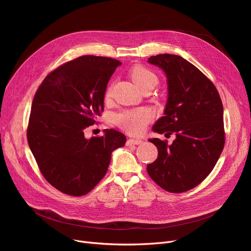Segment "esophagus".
<instances>
[{"instance_id":"esophagus-1","label":"esophagus","mask_w":251,"mask_h":251,"mask_svg":"<svg viewBox=\"0 0 251 251\" xmlns=\"http://www.w3.org/2000/svg\"><path fill=\"white\" fill-rule=\"evenodd\" d=\"M142 143V140L141 139H128L126 144L127 146H132V144H135V146H137V144H140Z\"/></svg>"}]
</instances>
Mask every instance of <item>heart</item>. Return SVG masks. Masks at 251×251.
I'll return each mask as SVG.
<instances>
[{
  "label": "heart",
  "instance_id": "heart-1",
  "mask_svg": "<svg viewBox=\"0 0 251 251\" xmlns=\"http://www.w3.org/2000/svg\"><path fill=\"white\" fill-rule=\"evenodd\" d=\"M130 76L132 78L134 84L140 89L143 86L150 84L155 85L157 78L154 73H152L148 68L143 66H135L131 70ZM109 95V91H108ZM151 120V114L146 109H136L124 111L116 116V123L119 127L127 131L130 134H141L146 130L147 125Z\"/></svg>",
  "mask_w": 251,
  "mask_h": 251
}]
</instances>
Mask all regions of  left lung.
Wrapping results in <instances>:
<instances>
[{
	"instance_id": "left-lung-1",
	"label": "left lung",
	"mask_w": 251,
	"mask_h": 251,
	"mask_svg": "<svg viewBox=\"0 0 251 251\" xmlns=\"http://www.w3.org/2000/svg\"><path fill=\"white\" fill-rule=\"evenodd\" d=\"M148 62L164 71L168 84L164 116L152 131L176 134L171 146L159 138L149 139L159 154L148 165V173L163 189L185 192L208 176L224 149L223 103L213 82L184 58L161 54Z\"/></svg>"
}]
</instances>
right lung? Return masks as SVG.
<instances>
[{"instance_id":"right-lung-1","label":"right lung","mask_w":251,"mask_h":251,"mask_svg":"<svg viewBox=\"0 0 251 251\" xmlns=\"http://www.w3.org/2000/svg\"><path fill=\"white\" fill-rule=\"evenodd\" d=\"M122 63L82 56L50 73L35 92L27 128L30 151L42 174L63 193L80 196L103 178L112 152L126 137L114 129L84 137L103 110L105 89Z\"/></svg>"}]
</instances>
